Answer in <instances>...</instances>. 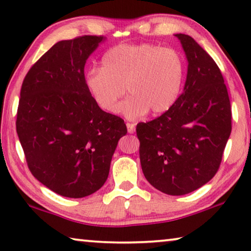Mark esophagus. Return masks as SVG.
Segmentation results:
<instances>
[{
	"mask_svg": "<svg viewBox=\"0 0 251 251\" xmlns=\"http://www.w3.org/2000/svg\"><path fill=\"white\" fill-rule=\"evenodd\" d=\"M126 126H127V130H128V133L133 134L135 131V124H133V123H127Z\"/></svg>",
	"mask_w": 251,
	"mask_h": 251,
	"instance_id": "esophagus-1",
	"label": "esophagus"
}]
</instances>
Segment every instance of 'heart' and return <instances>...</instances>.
<instances>
[{
	"instance_id": "heart-1",
	"label": "heart",
	"mask_w": 251,
	"mask_h": 251,
	"mask_svg": "<svg viewBox=\"0 0 251 251\" xmlns=\"http://www.w3.org/2000/svg\"><path fill=\"white\" fill-rule=\"evenodd\" d=\"M103 67L87 72L85 84L93 100L107 113H115L127 92L131 95L121 112L137 118L151 110L154 115L168 112L180 95L184 62L172 49L150 43L118 45L103 57Z\"/></svg>"
}]
</instances>
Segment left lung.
<instances>
[{"label":"left lung","instance_id":"1","mask_svg":"<svg viewBox=\"0 0 251 251\" xmlns=\"http://www.w3.org/2000/svg\"><path fill=\"white\" fill-rule=\"evenodd\" d=\"M176 36L188 61L184 93L168 112L136 126L144 176L172 196L192 193L216 175L231 133L230 100L218 65L192 36Z\"/></svg>","mask_w":251,"mask_h":251}]
</instances>
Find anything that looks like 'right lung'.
Instances as JSON below:
<instances>
[{
	"label": "right lung",
	"instance_id": "1",
	"mask_svg": "<svg viewBox=\"0 0 251 251\" xmlns=\"http://www.w3.org/2000/svg\"><path fill=\"white\" fill-rule=\"evenodd\" d=\"M103 35L61 41L25 75L16 131L32 175L54 193L82 198L108 177L110 160L127 127L95 103L84 66Z\"/></svg>",
	"mask_w": 251,
	"mask_h": 251
}]
</instances>
